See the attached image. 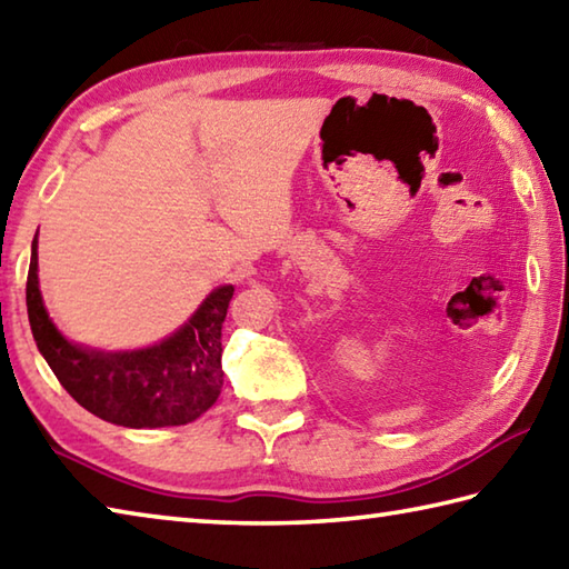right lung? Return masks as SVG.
I'll return each instance as SVG.
<instances>
[{
    "label": "right lung",
    "instance_id": "add662e5",
    "mask_svg": "<svg viewBox=\"0 0 569 569\" xmlns=\"http://www.w3.org/2000/svg\"><path fill=\"white\" fill-rule=\"evenodd\" d=\"M37 237L27 276L29 326L56 380L78 405L103 421L130 429L182 427L217 402L224 385L221 326L233 286L211 291L170 338L142 350L106 352L66 340L39 291Z\"/></svg>",
    "mask_w": 569,
    "mask_h": 569
}]
</instances>
